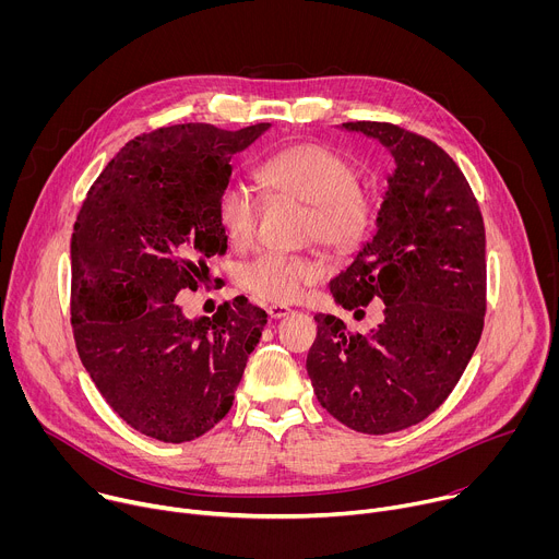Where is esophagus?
<instances>
[{"label":"esophagus","instance_id":"1","mask_svg":"<svg viewBox=\"0 0 559 559\" xmlns=\"http://www.w3.org/2000/svg\"><path fill=\"white\" fill-rule=\"evenodd\" d=\"M265 311L270 318H283L289 313V307L287 305H270Z\"/></svg>","mask_w":559,"mask_h":559}]
</instances>
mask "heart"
I'll return each mask as SVG.
<instances>
[{
	"mask_svg": "<svg viewBox=\"0 0 559 559\" xmlns=\"http://www.w3.org/2000/svg\"><path fill=\"white\" fill-rule=\"evenodd\" d=\"M259 183L278 199L307 203L305 234L334 252L356 250L371 229L373 199L358 183V170L345 154L323 143L287 145L257 166ZM227 241L243 248L259 225L254 192L229 181L216 201ZM318 276V267L296 254L263 252L238 270V285L263 302H292Z\"/></svg>",
	"mask_w": 559,
	"mask_h": 559,
	"instance_id": "heart-1",
	"label": "heart"
}]
</instances>
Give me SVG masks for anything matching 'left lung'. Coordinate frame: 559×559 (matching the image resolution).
<instances>
[{"label": "left lung", "instance_id": "obj_1", "mask_svg": "<svg viewBox=\"0 0 559 559\" xmlns=\"http://www.w3.org/2000/svg\"><path fill=\"white\" fill-rule=\"evenodd\" d=\"M386 145L395 170L378 231L330 289L345 309L382 300V323L349 332L316 313L307 354L313 393L354 431L382 436L423 423L480 343L487 311L485 221L453 158L431 139L386 121H349Z\"/></svg>", "mask_w": 559, "mask_h": 559}]
</instances>
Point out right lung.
Listing matches in <instances>:
<instances>
[{
	"instance_id": "right-lung-1",
	"label": "right lung",
	"mask_w": 559,
	"mask_h": 559,
	"mask_svg": "<svg viewBox=\"0 0 559 559\" xmlns=\"http://www.w3.org/2000/svg\"><path fill=\"white\" fill-rule=\"evenodd\" d=\"M267 128L181 123L134 136L76 214L70 323L79 358L112 412L154 440L190 442L225 418L267 323L246 296L199 321L175 300L227 250L216 201L231 156Z\"/></svg>"
}]
</instances>
